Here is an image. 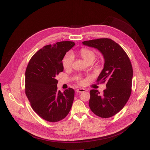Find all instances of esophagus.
Returning <instances> with one entry per match:
<instances>
[{"mask_svg":"<svg viewBox=\"0 0 150 150\" xmlns=\"http://www.w3.org/2000/svg\"><path fill=\"white\" fill-rule=\"evenodd\" d=\"M86 89H84V88H79V89H76V91L77 92H79V93H82V92H85Z\"/></svg>","mask_w":150,"mask_h":150,"instance_id":"1","label":"esophagus"}]
</instances>
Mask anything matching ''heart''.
Instances as JSON below:
<instances>
[{"label": "heart", "instance_id": "1", "mask_svg": "<svg viewBox=\"0 0 150 150\" xmlns=\"http://www.w3.org/2000/svg\"><path fill=\"white\" fill-rule=\"evenodd\" d=\"M79 54L84 61L87 64L89 62H93L96 58L95 53L91 49L83 48L80 50ZM74 61V56L71 52L67 53L62 59V65L65 69L71 68ZM80 83L82 81H80Z\"/></svg>", "mask_w": 150, "mask_h": 150}]
</instances>
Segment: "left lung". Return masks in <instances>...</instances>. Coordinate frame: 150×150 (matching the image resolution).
Here are the masks:
<instances>
[{
	"instance_id": "obj_1",
	"label": "left lung",
	"mask_w": 150,
	"mask_h": 150,
	"mask_svg": "<svg viewBox=\"0 0 150 150\" xmlns=\"http://www.w3.org/2000/svg\"><path fill=\"white\" fill-rule=\"evenodd\" d=\"M82 44L98 49L104 57V69L96 81L106 82L107 88L102 95L96 89L91 90L89 106L96 115L110 118L124 108L131 95L133 76L131 61L121 46L111 39L89 40Z\"/></svg>"
}]
</instances>
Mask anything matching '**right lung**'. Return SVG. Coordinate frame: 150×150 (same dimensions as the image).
Masks as SVG:
<instances>
[{"label": "right lung", "mask_w": 150, "mask_h": 150, "mask_svg": "<svg viewBox=\"0 0 150 150\" xmlns=\"http://www.w3.org/2000/svg\"><path fill=\"white\" fill-rule=\"evenodd\" d=\"M62 41L43 46L30 59L25 72V93L34 111L43 120L55 122L69 112L75 91L58 90L57 76L64 71L62 59L75 45Z\"/></svg>", "instance_id": "right-lung-1"}]
</instances>
